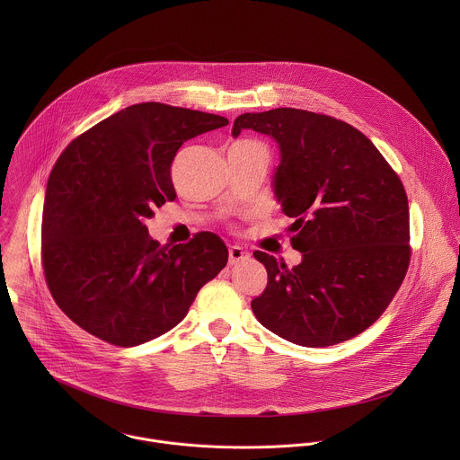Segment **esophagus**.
<instances>
[{"mask_svg": "<svg viewBox=\"0 0 460 460\" xmlns=\"http://www.w3.org/2000/svg\"><path fill=\"white\" fill-rule=\"evenodd\" d=\"M250 261V253L239 246H230L228 250V263L230 265H237V263L246 262Z\"/></svg>", "mask_w": 460, "mask_h": 460, "instance_id": "1", "label": "esophagus"}]
</instances>
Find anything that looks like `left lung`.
<instances>
[{"instance_id": "1", "label": "left lung", "mask_w": 460, "mask_h": 460, "mask_svg": "<svg viewBox=\"0 0 460 460\" xmlns=\"http://www.w3.org/2000/svg\"><path fill=\"white\" fill-rule=\"evenodd\" d=\"M253 129L279 148L272 190L294 219L292 269L255 252L267 287L252 301L263 328L328 347L370 328L400 288L411 259L409 205L398 175L356 128L296 108L244 113L232 136Z\"/></svg>"}]
</instances>
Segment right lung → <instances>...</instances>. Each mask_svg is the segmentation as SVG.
Returning a JSON list of instances; mask_svg holds the SVG:
<instances>
[{
  "label": "right lung",
  "instance_id": "1",
  "mask_svg": "<svg viewBox=\"0 0 460 460\" xmlns=\"http://www.w3.org/2000/svg\"><path fill=\"white\" fill-rule=\"evenodd\" d=\"M228 120L161 102L129 106L77 136L46 190L42 265L49 292L79 328L134 347L175 328L226 265L212 232L161 246L143 223L173 201L172 163L184 141Z\"/></svg>",
  "mask_w": 460,
  "mask_h": 460
}]
</instances>
